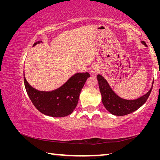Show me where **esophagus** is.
Segmentation results:
<instances>
[{
	"label": "esophagus",
	"instance_id": "obj_1",
	"mask_svg": "<svg viewBox=\"0 0 160 160\" xmlns=\"http://www.w3.org/2000/svg\"><path fill=\"white\" fill-rule=\"evenodd\" d=\"M92 72V73L93 74H96L97 73V71H96V70H92V71H91Z\"/></svg>",
	"mask_w": 160,
	"mask_h": 160
}]
</instances>
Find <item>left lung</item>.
<instances>
[{
	"mask_svg": "<svg viewBox=\"0 0 160 160\" xmlns=\"http://www.w3.org/2000/svg\"><path fill=\"white\" fill-rule=\"evenodd\" d=\"M142 43L147 46L145 42L142 41ZM97 78L98 80L100 92L102 94L103 104L111 113L116 116H125L138 109L147 101L152 90V87L147 94L140 98L134 100H127L121 98L117 94H116L110 88L107 81L102 75H97Z\"/></svg>",
	"mask_w": 160,
	"mask_h": 160,
	"instance_id": "1",
	"label": "left lung"
}]
</instances>
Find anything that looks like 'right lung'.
Listing matches in <instances>:
<instances>
[{"instance_id": "add662e5", "label": "right lung", "mask_w": 160, "mask_h": 160, "mask_svg": "<svg viewBox=\"0 0 160 160\" xmlns=\"http://www.w3.org/2000/svg\"><path fill=\"white\" fill-rule=\"evenodd\" d=\"M42 42L39 41L34 45ZM88 72H78L72 76L61 88L51 92L39 91L29 85L24 73V82L27 92L34 106L40 112L52 117H64L72 113L76 107L81 90Z\"/></svg>"}]
</instances>
